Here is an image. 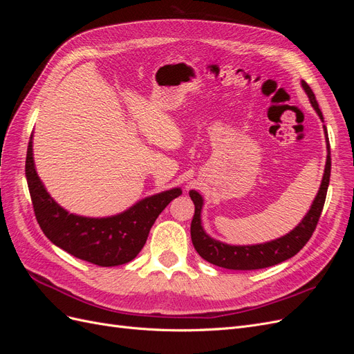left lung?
<instances>
[{"label":"left lung","instance_id":"left-lung-1","mask_svg":"<svg viewBox=\"0 0 354 354\" xmlns=\"http://www.w3.org/2000/svg\"><path fill=\"white\" fill-rule=\"evenodd\" d=\"M301 87L304 88L306 94L308 95V100L312 103L315 111L317 112L320 120L324 121V115L319 109L317 100L315 97V93L308 87L306 81H301ZM325 137H326V165L322 183H320L317 195L310 207L306 217L301 220L298 226L286 233L285 236L274 239L266 243L259 245H227L220 241L212 239L209 234L205 233L201 223V211L203 205V199L196 190H190L189 195L195 203V216L190 224V236L194 242L195 250L211 264H216L223 269L230 270H257L264 269V267H270L274 264H279L288 259L294 257L303 246L312 238V234L317 226V221L322 214L326 192L329 186V177H330V152H329V140H328V131L324 125Z\"/></svg>","mask_w":354,"mask_h":354}]
</instances>
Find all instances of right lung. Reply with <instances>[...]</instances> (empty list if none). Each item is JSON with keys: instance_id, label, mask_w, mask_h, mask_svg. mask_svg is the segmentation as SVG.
<instances>
[{"instance_id": "right-lung-1", "label": "right lung", "mask_w": 354, "mask_h": 354, "mask_svg": "<svg viewBox=\"0 0 354 354\" xmlns=\"http://www.w3.org/2000/svg\"><path fill=\"white\" fill-rule=\"evenodd\" d=\"M25 173L35 217L46 236L77 259L102 267L134 260L145 246L159 214L171 201L181 195L180 187L160 192L112 217L91 218L69 214L48 195L37 174L32 136L28 145Z\"/></svg>"}]
</instances>
